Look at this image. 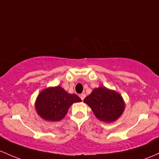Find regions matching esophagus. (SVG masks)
Here are the masks:
<instances>
[{
  "instance_id": "esophagus-1",
  "label": "esophagus",
  "mask_w": 159,
  "mask_h": 159,
  "mask_svg": "<svg viewBox=\"0 0 159 159\" xmlns=\"http://www.w3.org/2000/svg\"><path fill=\"white\" fill-rule=\"evenodd\" d=\"M80 98H81L82 101H83V100H84V98H85V94H81L80 95Z\"/></svg>"
}]
</instances>
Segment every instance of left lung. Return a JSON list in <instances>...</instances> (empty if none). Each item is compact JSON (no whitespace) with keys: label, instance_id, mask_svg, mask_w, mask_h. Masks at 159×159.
<instances>
[{"label":"left lung","instance_id":"1","mask_svg":"<svg viewBox=\"0 0 159 159\" xmlns=\"http://www.w3.org/2000/svg\"><path fill=\"white\" fill-rule=\"evenodd\" d=\"M99 120L112 122L121 116L125 110V102L120 94L106 87L94 89L84 99Z\"/></svg>","mask_w":159,"mask_h":159}]
</instances>
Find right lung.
<instances>
[{
  "label": "right lung",
  "instance_id": "1",
  "mask_svg": "<svg viewBox=\"0 0 159 159\" xmlns=\"http://www.w3.org/2000/svg\"><path fill=\"white\" fill-rule=\"evenodd\" d=\"M81 99L75 94H68L61 86L45 89L37 96L35 108L39 116L46 121L61 120L74 103Z\"/></svg>",
  "mask_w": 159,
  "mask_h": 159
}]
</instances>
